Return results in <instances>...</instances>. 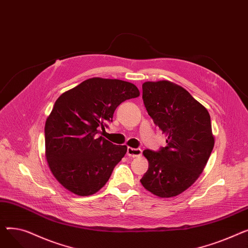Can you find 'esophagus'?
Returning a JSON list of instances; mask_svg holds the SVG:
<instances>
[{
    "label": "esophagus",
    "instance_id": "esophagus-1",
    "mask_svg": "<svg viewBox=\"0 0 248 248\" xmlns=\"http://www.w3.org/2000/svg\"><path fill=\"white\" fill-rule=\"evenodd\" d=\"M141 150L140 149H134V148H127L126 150V155L128 157H132V158H136V157H140L141 155Z\"/></svg>",
    "mask_w": 248,
    "mask_h": 248
}]
</instances>
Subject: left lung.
Returning <instances> with one entry per match:
<instances>
[{"instance_id": "obj_1", "label": "left lung", "mask_w": 248, "mask_h": 248, "mask_svg": "<svg viewBox=\"0 0 248 248\" xmlns=\"http://www.w3.org/2000/svg\"><path fill=\"white\" fill-rule=\"evenodd\" d=\"M142 100L168 140L167 147L157 152H142L149 169L140 183L155 196H177L198 179L210 157V114L186 89L167 80L142 84Z\"/></svg>"}]
</instances>
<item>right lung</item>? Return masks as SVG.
<instances>
[{"label":"right lung","instance_id":"1","mask_svg":"<svg viewBox=\"0 0 248 248\" xmlns=\"http://www.w3.org/2000/svg\"><path fill=\"white\" fill-rule=\"evenodd\" d=\"M140 91L119 79L94 77L61 94L45 124L46 159L59 183L79 196H89L108 181L126 153L99 136L122 102Z\"/></svg>","mask_w":248,"mask_h":248}]
</instances>
